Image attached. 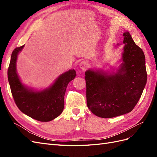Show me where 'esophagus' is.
I'll list each match as a JSON object with an SVG mask.
<instances>
[{
	"mask_svg": "<svg viewBox=\"0 0 157 157\" xmlns=\"http://www.w3.org/2000/svg\"><path fill=\"white\" fill-rule=\"evenodd\" d=\"M79 66H80V69H82V70H85L88 67V61H81V62H80V64H79Z\"/></svg>",
	"mask_w": 157,
	"mask_h": 157,
	"instance_id": "34e87169",
	"label": "esophagus"
}]
</instances>
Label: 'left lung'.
Instances as JSON below:
<instances>
[{"mask_svg": "<svg viewBox=\"0 0 157 157\" xmlns=\"http://www.w3.org/2000/svg\"><path fill=\"white\" fill-rule=\"evenodd\" d=\"M124 38L123 62L117 72L105 74L88 70L85 73L87 106L95 115L112 118L133 110L147 82L145 58L129 32Z\"/></svg>", "mask_w": 157, "mask_h": 157, "instance_id": "8db88e82", "label": "left lung"}]
</instances>
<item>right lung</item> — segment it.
Wrapping results in <instances>:
<instances>
[{
	"label": "right lung",
	"instance_id": "add662e5",
	"mask_svg": "<svg viewBox=\"0 0 157 157\" xmlns=\"http://www.w3.org/2000/svg\"><path fill=\"white\" fill-rule=\"evenodd\" d=\"M24 45L12 52L8 69V78L13 100L20 110L27 116L40 122H48L58 117L64 108V96L69 82L75 78L76 72L69 70L56 80L48 89L34 92L25 87L16 73L17 56Z\"/></svg>",
	"mask_w": 157,
	"mask_h": 157
}]
</instances>
